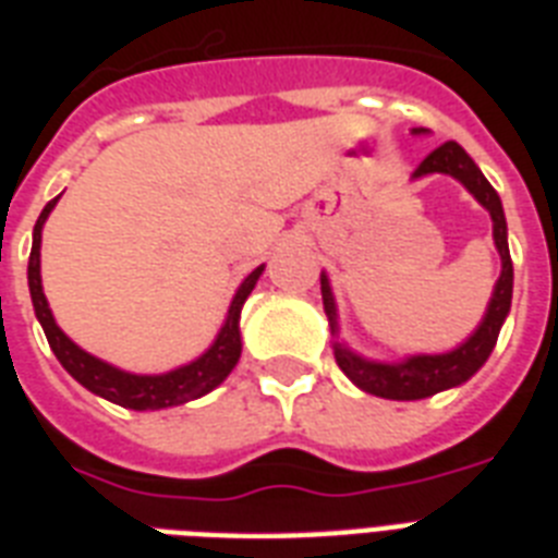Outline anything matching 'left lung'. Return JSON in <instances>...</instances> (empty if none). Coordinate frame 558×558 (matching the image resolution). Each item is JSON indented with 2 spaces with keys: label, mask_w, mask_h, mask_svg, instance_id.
<instances>
[{
  "label": "left lung",
  "mask_w": 558,
  "mask_h": 558,
  "mask_svg": "<svg viewBox=\"0 0 558 558\" xmlns=\"http://www.w3.org/2000/svg\"><path fill=\"white\" fill-rule=\"evenodd\" d=\"M423 126H416L414 135H423ZM432 173H446V177L458 179L460 185L466 187L493 217V240L495 248L501 254V275L495 280L493 298L486 304V313L477 324V330L469 336L463 344L446 353H416V356H405L399 362H379V359L359 356L356 350H350L344 341H339V306H336V295H332L330 278L327 271H322V298L324 313L330 322L332 332V350H336V362L344 371L356 388L365 393L381 399H399V402H411V399H425L440 393V390L458 388L466 379H472L484 362L493 353L498 332H501L507 315H510L512 304V260L510 245H507V217H504L501 196L495 193V187L486 182L475 161L469 159V153L460 147L458 142L440 144L437 150L428 153L420 168L414 170V179L432 177Z\"/></svg>",
  "instance_id": "left-lung-1"
}]
</instances>
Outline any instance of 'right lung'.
<instances>
[{"instance_id": "obj_1", "label": "right lung", "mask_w": 558, "mask_h": 558, "mask_svg": "<svg viewBox=\"0 0 558 558\" xmlns=\"http://www.w3.org/2000/svg\"><path fill=\"white\" fill-rule=\"evenodd\" d=\"M57 199L48 202L43 214H39L37 226H34V243H31V257H28V289H31V304L37 313V322L43 324L48 344L54 350L57 362L69 371V376L81 381L83 388L98 393V397L109 399L121 408L130 411H161V408L185 405L191 399H199L205 393L217 388L226 381V376L234 371L243 353V339H240V313H243L245 298L252 295L254 283L260 280L266 266L248 275V278L236 287L231 306H228L226 322L219 327L217 339L210 341V348L196 356L187 365H179L168 373H130L121 367L109 365L104 359L92 356L83 348H77L60 327H57L51 306L43 292V278H39V243H43V226H46L48 214L54 210Z\"/></svg>"}]
</instances>
